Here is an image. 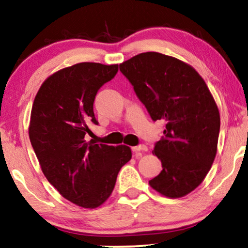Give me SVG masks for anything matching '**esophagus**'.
<instances>
[{
  "label": "esophagus",
  "instance_id": "obj_1",
  "mask_svg": "<svg viewBox=\"0 0 248 248\" xmlns=\"http://www.w3.org/2000/svg\"><path fill=\"white\" fill-rule=\"evenodd\" d=\"M147 146L145 145H139V146H136V147H132V151L134 153H139V151H147Z\"/></svg>",
  "mask_w": 248,
  "mask_h": 248
}]
</instances>
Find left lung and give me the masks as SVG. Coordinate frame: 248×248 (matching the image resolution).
Listing matches in <instances>:
<instances>
[{
  "mask_svg": "<svg viewBox=\"0 0 248 248\" xmlns=\"http://www.w3.org/2000/svg\"><path fill=\"white\" fill-rule=\"evenodd\" d=\"M154 121H165L153 154L162 170L149 185L180 198L205 179L217 153L220 117L204 79L193 66L158 52L135 55L119 64Z\"/></svg>",
  "mask_w": 248,
  "mask_h": 248,
  "instance_id": "left-lung-1",
  "label": "left lung"
}]
</instances>
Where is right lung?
<instances>
[{
	"label": "right lung",
	"mask_w": 248,
	"mask_h": 248,
	"mask_svg": "<svg viewBox=\"0 0 248 248\" xmlns=\"http://www.w3.org/2000/svg\"><path fill=\"white\" fill-rule=\"evenodd\" d=\"M118 64L82 62L51 75L32 106L30 141L49 183L65 199L97 208L111 195L118 172L131 159L124 145L87 142L95 94L113 79Z\"/></svg>",
	"instance_id": "right-lung-1"
}]
</instances>
